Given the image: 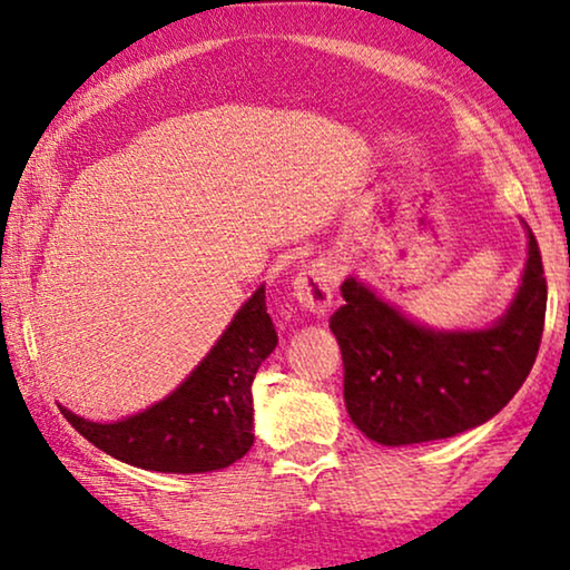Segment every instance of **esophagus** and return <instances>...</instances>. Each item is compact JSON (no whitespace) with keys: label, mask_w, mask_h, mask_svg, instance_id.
I'll return each instance as SVG.
<instances>
[{"label":"esophagus","mask_w":570,"mask_h":570,"mask_svg":"<svg viewBox=\"0 0 570 570\" xmlns=\"http://www.w3.org/2000/svg\"><path fill=\"white\" fill-rule=\"evenodd\" d=\"M334 283H337V272L330 262L316 259L306 264L293 279V298L301 303L311 314L324 316L332 308Z\"/></svg>","instance_id":"esophagus-1"}]
</instances>
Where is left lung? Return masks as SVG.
I'll use <instances>...</instances> for the list:
<instances>
[{"instance_id": "left-lung-1", "label": "left lung", "mask_w": 570, "mask_h": 570, "mask_svg": "<svg viewBox=\"0 0 570 570\" xmlns=\"http://www.w3.org/2000/svg\"><path fill=\"white\" fill-rule=\"evenodd\" d=\"M527 228L524 275L488 330L443 332L412 322L357 277L342 283L330 330L345 365V407L384 446L451 439L498 415L524 384L540 350L548 283Z\"/></svg>"}]
</instances>
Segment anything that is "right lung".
<instances>
[{
  "label": "right lung",
  "mask_w": 570,
  "mask_h": 570,
  "mask_svg": "<svg viewBox=\"0 0 570 570\" xmlns=\"http://www.w3.org/2000/svg\"><path fill=\"white\" fill-rule=\"evenodd\" d=\"M275 347L277 332L262 285L238 308L205 361L166 400L116 423H92L61 404L59 410L92 446L139 470H225L254 446L252 384Z\"/></svg>",
  "instance_id": "right-lung-1"
}]
</instances>
